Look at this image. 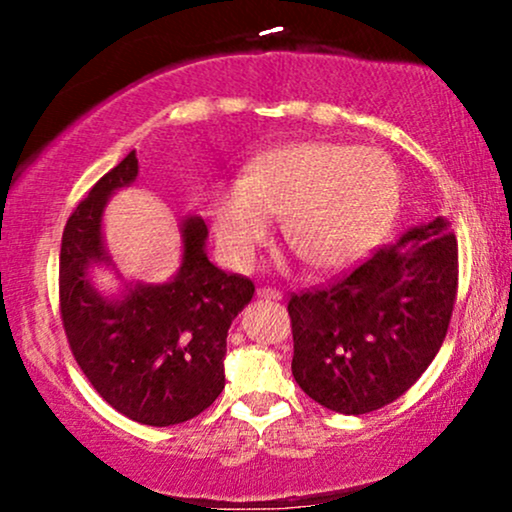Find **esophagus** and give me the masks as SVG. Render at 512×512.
<instances>
[{
  "instance_id": "34e87169",
  "label": "esophagus",
  "mask_w": 512,
  "mask_h": 512,
  "mask_svg": "<svg viewBox=\"0 0 512 512\" xmlns=\"http://www.w3.org/2000/svg\"><path fill=\"white\" fill-rule=\"evenodd\" d=\"M257 296L260 298H264V301H281V291H276V289H267V286H262V289H257Z\"/></svg>"
}]
</instances>
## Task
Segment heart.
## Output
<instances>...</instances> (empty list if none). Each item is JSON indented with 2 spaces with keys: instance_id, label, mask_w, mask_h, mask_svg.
<instances>
[{
  "instance_id": "heart-1",
  "label": "heart",
  "mask_w": 512,
  "mask_h": 512,
  "mask_svg": "<svg viewBox=\"0 0 512 512\" xmlns=\"http://www.w3.org/2000/svg\"><path fill=\"white\" fill-rule=\"evenodd\" d=\"M399 207V173L378 149L291 142L264 151L243 180L219 182L211 228L223 260L248 269L284 216V238L320 272L344 269L383 240Z\"/></svg>"
}]
</instances>
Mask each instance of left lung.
I'll list each match as a JSON object with an SVG mask.
<instances>
[{
	"label": "left lung",
	"instance_id": "8db88e82",
	"mask_svg": "<svg viewBox=\"0 0 512 512\" xmlns=\"http://www.w3.org/2000/svg\"><path fill=\"white\" fill-rule=\"evenodd\" d=\"M457 293V238L445 216L411 226L337 284L291 296V370L339 414L395 402L431 366Z\"/></svg>",
	"mask_w": 512,
	"mask_h": 512
}]
</instances>
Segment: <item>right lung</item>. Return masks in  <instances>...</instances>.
Instances as JSON below:
<instances>
[{
    "label": "right lung",
    "mask_w": 512,
    "mask_h": 512,
    "mask_svg": "<svg viewBox=\"0 0 512 512\" xmlns=\"http://www.w3.org/2000/svg\"><path fill=\"white\" fill-rule=\"evenodd\" d=\"M137 175V151H129L69 216L60 252L62 322L76 363L110 407L139 424L173 426L221 395L228 327L255 284L209 262L207 223L195 214L180 219L178 272L163 284L125 279L105 248L103 214ZM96 266L116 272L120 292L92 284Z\"/></svg>",
    "instance_id": "right-lung-1"
}]
</instances>
